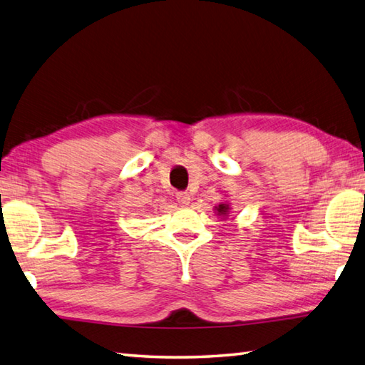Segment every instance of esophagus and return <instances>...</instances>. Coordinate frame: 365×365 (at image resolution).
<instances>
[{
	"label": "esophagus",
	"mask_w": 365,
	"mask_h": 365,
	"mask_svg": "<svg viewBox=\"0 0 365 365\" xmlns=\"http://www.w3.org/2000/svg\"><path fill=\"white\" fill-rule=\"evenodd\" d=\"M176 200H178V203L180 205H182V206H185V205H189V195L187 194H178L176 195Z\"/></svg>",
	"instance_id": "1"
}]
</instances>
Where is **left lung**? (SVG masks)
Returning a JSON list of instances; mask_svg holds the SVG:
<instances>
[{"mask_svg":"<svg viewBox=\"0 0 365 365\" xmlns=\"http://www.w3.org/2000/svg\"><path fill=\"white\" fill-rule=\"evenodd\" d=\"M217 215H221V216H225L227 212H229V205H219L217 206Z\"/></svg>","mask_w":365,"mask_h":365,"instance_id":"obj_1","label":"left lung"}]
</instances>
